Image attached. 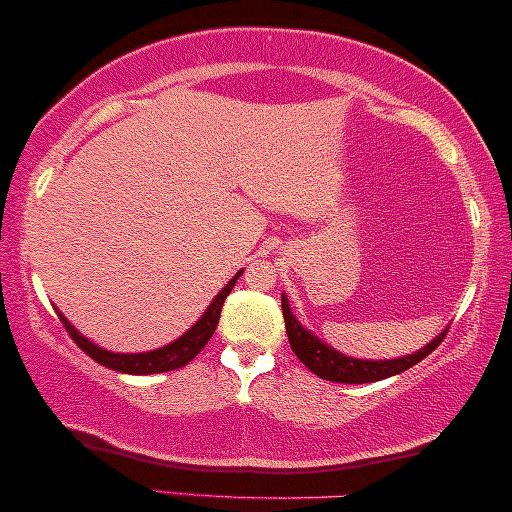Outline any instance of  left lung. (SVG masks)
Instances as JSON below:
<instances>
[{"label": "left lung", "instance_id": "obj_1", "mask_svg": "<svg viewBox=\"0 0 512 512\" xmlns=\"http://www.w3.org/2000/svg\"><path fill=\"white\" fill-rule=\"evenodd\" d=\"M282 312H284L286 335H289V345L293 349V354H296L314 375H319L321 380L342 382V384L377 382V380H387L391 375L403 373V370L417 366L419 361L426 359V356H429L447 335V328H445V331L436 335V338H433L426 347L417 349L415 354L398 356V359H387V361L352 359V356L338 352V349H333L331 345H326V342H321L317 335H312L307 328L300 326V321L293 317L289 298H286L284 293H282Z\"/></svg>", "mask_w": 512, "mask_h": 512}]
</instances>
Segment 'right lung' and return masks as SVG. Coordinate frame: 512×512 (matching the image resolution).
<instances>
[{
	"mask_svg": "<svg viewBox=\"0 0 512 512\" xmlns=\"http://www.w3.org/2000/svg\"><path fill=\"white\" fill-rule=\"evenodd\" d=\"M242 270L237 272V275L230 279V282L223 286L219 291V296H216L209 307L205 310V314L195 321V324L188 328V331L177 338L170 345L160 347V349H153V352H142V354H114V352H107V349L97 347L95 342H90L88 338H83V335L76 331V328L69 324V321L62 317V312H58V317L62 321V326L67 328V333L72 335V340L79 345L83 352H86L90 359L102 363V366H107L111 370H116V373H128V375H156V373H167V370H177V368H184L186 363H191L195 356L200 354V349L207 345L209 338H212L214 331H216V324H219V317H221V307H223V300L230 291H233V286L237 279H240Z\"/></svg>",
	"mask_w": 512,
	"mask_h": 512,
	"instance_id": "1",
	"label": "right lung"
}]
</instances>
